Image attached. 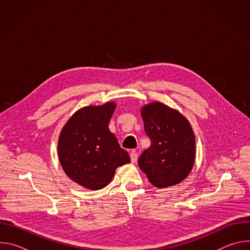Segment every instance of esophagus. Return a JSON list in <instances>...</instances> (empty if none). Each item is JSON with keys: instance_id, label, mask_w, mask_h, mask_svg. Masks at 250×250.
<instances>
[{"instance_id": "1", "label": "esophagus", "mask_w": 250, "mask_h": 250, "mask_svg": "<svg viewBox=\"0 0 250 250\" xmlns=\"http://www.w3.org/2000/svg\"><path fill=\"white\" fill-rule=\"evenodd\" d=\"M129 156H130V160H131V162H132V163H135V162L137 161V157H138V154L136 153V151L132 150V151L130 152Z\"/></svg>"}]
</instances>
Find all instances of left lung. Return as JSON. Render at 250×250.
<instances>
[{
  "mask_svg": "<svg viewBox=\"0 0 250 250\" xmlns=\"http://www.w3.org/2000/svg\"><path fill=\"white\" fill-rule=\"evenodd\" d=\"M145 130L151 145L138 158V166L149 182L166 188L183 181L195 161V135L179 112L162 103L141 109Z\"/></svg>",
  "mask_w": 250,
  "mask_h": 250,
  "instance_id": "left-lung-1",
  "label": "left lung"
}]
</instances>
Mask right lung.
<instances>
[{"label": "right lung", "instance_id": "add662e5", "mask_svg": "<svg viewBox=\"0 0 250 250\" xmlns=\"http://www.w3.org/2000/svg\"><path fill=\"white\" fill-rule=\"evenodd\" d=\"M115 109L112 102L85 106L69 119L59 135L58 156L64 172L90 190L105 187L116 169L130 161L109 129Z\"/></svg>", "mask_w": 250, "mask_h": 250}]
</instances>
